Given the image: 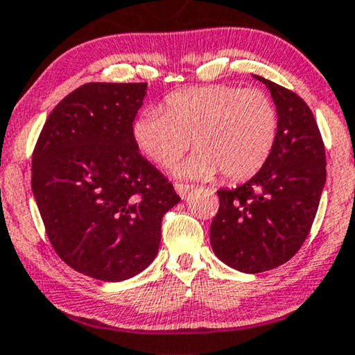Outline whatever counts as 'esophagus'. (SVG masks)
Returning <instances> with one entry per match:
<instances>
[{"label":"esophagus","mask_w":355,"mask_h":355,"mask_svg":"<svg viewBox=\"0 0 355 355\" xmlns=\"http://www.w3.org/2000/svg\"><path fill=\"white\" fill-rule=\"evenodd\" d=\"M193 189V187L191 184H183V183H175V191H177V194L182 199H184L189 194V191H191Z\"/></svg>","instance_id":"1"}]
</instances>
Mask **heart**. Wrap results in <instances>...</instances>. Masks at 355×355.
Here are the masks:
<instances>
[{"instance_id":"1","label":"heart","mask_w":355,"mask_h":355,"mask_svg":"<svg viewBox=\"0 0 355 355\" xmlns=\"http://www.w3.org/2000/svg\"><path fill=\"white\" fill-rule=\"evenodd\" d=\"M275 104L261 89L209 85L175 92L164 99V112L146 109L135 119L132 135L139 151L168 167L196 148L173 173L182 178L228 180L256 175L277 141Z\"/></svg>"}]
</instances>
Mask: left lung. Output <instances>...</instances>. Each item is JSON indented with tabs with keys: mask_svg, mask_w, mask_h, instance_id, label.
<instances>
[{
	"mask_svg": "<svg viewBox=\"0 0 355 355\" xmlns=\"http://www.w3.org/2000/svg\"><path fill=\"white\" fill-rule=\"evenodd\" d=\"M278 114L267 162L251 180L218 189L211 225L216 256L234 270L259 273L288 262L306 241L327 182L325 148L313 114L296 93L261 76Z\"/></svg>",
	"mask_w": 355,
	"mask_h": 355,
	"instance_id": "obj_1",
	"label": "left lung"
}]
</instances>
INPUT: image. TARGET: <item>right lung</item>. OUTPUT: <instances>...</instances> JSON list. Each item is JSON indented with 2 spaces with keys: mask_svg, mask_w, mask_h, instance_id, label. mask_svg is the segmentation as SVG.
Listing matches in <instances>:
<instances>
[{
  "mask_svg": "<svg viewBox=\"0 0 355 355\" xmlns=\"http://www.w3.org/2000/svg\"><path fill=\"white\" fill-rule=\"evenodd\" d=\"M148 83H87L46 119L32 191L58 256L83 275L123 282L157 256L164 214L180 202L132 127Z\"/></svg>",
  "mask_w": 355,
  "mask_h": 355,
  "instance_id": "obj_1",
  "label": "right lung"
}]
</instances>
